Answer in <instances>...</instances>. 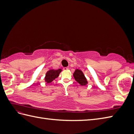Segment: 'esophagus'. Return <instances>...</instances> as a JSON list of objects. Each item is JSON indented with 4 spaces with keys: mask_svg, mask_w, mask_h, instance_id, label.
Segmentation results:
<instances>
[{
    "mask_svg": "<svg viewBox=\"0 0 134 134\" xmlns=\"http://www.w3.org/2000/svg\"><path fill=\"white\" fill-rule=\"evenodd\" d=\"M63 69H64V70H67L69 69V68H68V67H65V68H63Z\"/></svg>",
    "mask_w": 134,
    "mask_h": 134,
    "instance_id": "34e87169",
    "label": "esophagus"
}]
</instances>
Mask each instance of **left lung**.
I'll return each instance as SVG.
<instances>
[{
  "instance_id": "8db88e82",
  "label": "left lung",
  "mask_w": 134,
  "mask_h": 134,
  "mask_svg": "<svg viewBox=\"0 0 134 134\" xmlns=\"http://www.w3.org/2000/svg\"><path fill=\"white\" fill-rule=\"evenodd\" d=\"M73 76L75 80L81 86H86L88 83L87 78L81 70L78 69H76L73 73Z\"/></svg>"
}]
</instances>
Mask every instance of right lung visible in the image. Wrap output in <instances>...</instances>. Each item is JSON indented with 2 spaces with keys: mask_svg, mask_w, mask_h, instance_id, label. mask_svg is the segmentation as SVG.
Segmentation results:
<instances>
[{
  "mask_svg": "<svg viewBox=\"0 0 134 134\" xmlns=\"http://www.w3.org/2000/svg\"><path fill=\"white\" fill-rule=\"evenodd\" d=\"M62 69H59L58 70H55L52 69L48 70L45 74L44 76V82L46 83H50L52 81L54 80L56 78H57L59 76V74L62 72Z\"/></svg>",
  "mask_w": 134,
  "mask_h": 134,
  "instance_id": "1",
  "label": "right lung"
}]
</instances>
